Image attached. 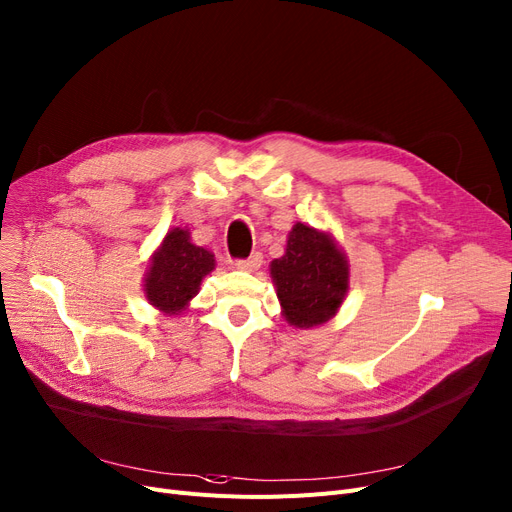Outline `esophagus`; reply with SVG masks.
<instances>
[{"instance_id":"34e87169","label":"esophagus","mask_w":512,"mask_h":512,"mask_svg":"<svg viewBox=\"0 0 512 512\" xmlns=\"http://www.w3.org/2000/svg\"><path fill=\"white\" fill-rule=\"evenodd\" d=\"M261 263H263L261 253H253L249 259H238L234 265H236V270H240V272H255Z\"/></svg>"}]
</instances>
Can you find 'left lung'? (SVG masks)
Wrapping results in <instances>:
<instances>
[{
  "label": "left lung",
  "mask_w": 512,
  "mask_h": 512,
  "mask_svg": "<svg viewBox=\"0 0 512 512\" xmlns=\"http://www.w3.org/2000/svg\"><path fill=\"white\" fill-rule=\"evenodd\" d=\"M282 316L297 328H311L337 314L349 291V263L328 232L301 221L288 232L286 251L270 263Z\"/></svg>",
  "instance_id": "obj_1"
}]
</instances>
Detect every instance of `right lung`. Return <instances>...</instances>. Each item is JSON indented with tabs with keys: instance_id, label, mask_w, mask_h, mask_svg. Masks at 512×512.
Returning a JSON list of instances; mask_svg holds the SVG:
<instances>
[{
	"instance_id": "1",
	"label": "right lung",
	"mask_w": 512,
	"mask_h": 512,
	"mask_svg": "<svg viewBox=\"0 0 512 512\" xmlns=\"http://www.w3.org/2000/svg\"><path fill=\"white\" fill-rule=\"evenodd\" d=\"M213 270V253L192 244L188 230L173 228L150 259L144 278L146 299L167 316L182 314Z\"/></svg>"
}]
</instances>
